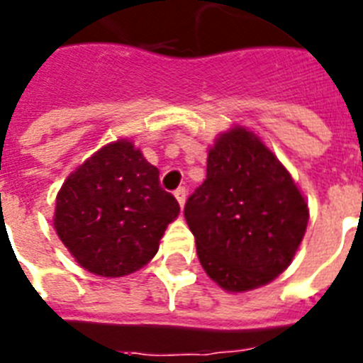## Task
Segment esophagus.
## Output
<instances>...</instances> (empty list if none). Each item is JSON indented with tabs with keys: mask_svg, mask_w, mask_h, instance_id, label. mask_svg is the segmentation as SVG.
<instances>
[{
	"mask_svg": "<svg viewBox=\"0 0 363 363\" xmlns=\"http://www.w3.org/2000/svg\"><path fill=\"white\" fill-rule=\"evenodd\" d=\"M174 196H176V200H178L179 207H182V209H184V205H185V200H187V191H185V189H184V187H179V189H176V191H174Z\"/></svg>",
	"mask_w": 363,
	"mask_h": 363,
	"instance_id": "obj_1",
	"label": "esophagus"
}]
</instances>
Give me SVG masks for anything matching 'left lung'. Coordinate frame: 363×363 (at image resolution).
<instances>
[{"label": "left lung", "mask_w": 363, "mask_h": 363, "mask_svg": "<svg viewBox=\"0 0 363 363\" xmlns=\"http://www.w3.org/2000/svg\"><path fill=\"white\" fill-rule=\"evenodd\" d=\"M201 267L227 293H245L289 267L309 221L293 176L259 136L236 125L207 154V178L185 203Z\"/></svg>", "instance_id": "1"}]
</instances>
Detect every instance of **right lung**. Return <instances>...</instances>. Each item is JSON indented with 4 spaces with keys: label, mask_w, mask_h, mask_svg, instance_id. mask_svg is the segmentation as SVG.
<instances>
[{
    "label": "right lung",
    "mask_w": 363,
    "mask_h": 363,
    "mask_svg": "<svg viewBox=\"0 0 363 363\" xmlns=\"http://www.w3.org/2000/svg\"><path fill=\"white\" fill-rule=\"evenodd\" d=\"M160 171L127 138L107 143L63 182L54 229L85 271L127 277L160 249L167 225L179 214Z\"/></svg>",
    "instance_id": "right-lung-1"
}]
</instances>
